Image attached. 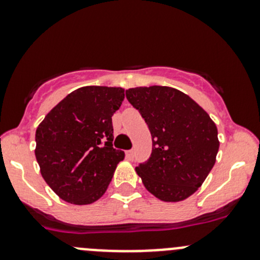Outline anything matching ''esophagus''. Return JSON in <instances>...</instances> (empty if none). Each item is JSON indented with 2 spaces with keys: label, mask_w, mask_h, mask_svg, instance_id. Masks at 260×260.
<instances>
[{
  "label": "esophagus",
  "mask_w": 260,
  "mask_h": 260,
  "mask_svg": "<svg viewBox=\"0 0 260 260\" xmlns=\"http://www.w3.org/2000/svg\"><path fill=\"white\" fill-rule=\"evenodd\" d=\"M125 156H127V158L132 159L133 157H135V151H133V149H129V151L125 152Z\"/></svg>",
  "instance_id": "esophagus-1"
}]
</instances>
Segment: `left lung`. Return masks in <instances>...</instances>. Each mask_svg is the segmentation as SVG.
Here are the masks:
<instances>
[{"mask_svg":"<svg viewBox=\"0 0 260 260\" xmlns=\"http://www.w3.org/2000/svg\"><path fill=\"white\" fill-rule=\"evenodd\" d=\"M128 102L145 118L152 136L148 161L136 167L152 195L177 203L203 185L216 161L217 128L187 94L161 85L125 90Z\"/></svg>","mask_w":260,"mask_h":260,"instance_id":"1","label":"left lung"}]
</instances>
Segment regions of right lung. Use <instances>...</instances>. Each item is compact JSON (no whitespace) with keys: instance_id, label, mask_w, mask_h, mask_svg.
Listing matches in <instances>:
<instances>
[{"instance_id":"right-lung-1","label":"right lung","mask_w":260,"mask_h":260,"mask_svg":"<svg viewBox=\"0 0 260 260\" xmlns=\"http://www.w3.org/2000/svg\"><path fill=\"white\" fill-rule=\"evenodd\" d=\"M124 89L83 86L68 94L36 129L41 176L64 201L88 205L103 196L124 152L113 148L112 115Z\"/></svg>"}]
</instances>
